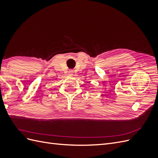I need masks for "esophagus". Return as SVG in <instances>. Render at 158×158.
<instances>
[{
    "label": "esophagus",
    "mask_w": 158,
    "mask_h": 158,
    "mask_svg": "<svg viewBox=\"0 0 158 158\" xmlns=\"http://www.w3.org/2000/svg\"><path fill=\"white\" fill-rule=\"evenodd\" d=\"M73 70H70V71H69V74H70V75H73Z\"/></svg>",
    "instance_id": "34e87169"
}]
</instances>
